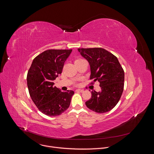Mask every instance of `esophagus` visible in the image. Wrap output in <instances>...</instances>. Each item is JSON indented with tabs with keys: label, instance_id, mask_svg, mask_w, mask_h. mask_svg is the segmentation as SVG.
Returning a JSON list of instances; mask_svg holds the SVG:
<instances>
[{
	"label": "esophagus",
	"instance_id": "obj_1",
	"mask_svg": "<svg viewBox=\"0 0 154 154\" xmlns=\"http://www.w3.org/2000/svg\"><path fill=\"white\" fill-rule=\"evenodd\" d=\"M76 91H79V92H80V93H83V92L84 91V90H82V89H77V90H76Z\"/></svg>",
	"mask_w": 154,
	"mask_h": 154
}]
</instances>
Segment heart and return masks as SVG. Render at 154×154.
Wrapping results in <instances>:
<instances>
[{"mask_svg":"<svg viewBox=\"0 0 154 154\" xmlns=\"http://www.w3.org/2000/svg\"><path fill=\"white\" fill-rule=\"evenodd\" d=\"M83 60H83V59H82V58H78V59H77V60H75V63H77V62H79V61H83Z\"/></svg>","mask_w":154,"mask_h":154,"instance_id":"obj_1","label":"heart"}]
</instances>
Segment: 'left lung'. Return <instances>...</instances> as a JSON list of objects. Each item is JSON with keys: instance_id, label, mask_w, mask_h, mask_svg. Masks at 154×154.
Wrapping results in <instances>:
<instances>
[{"instance_id": "obj_1", "label": "left lung", "mask_w": 154, "mask_h": 154, "mask_svg": "<svg viewBox=\"0 0 154 154\" xmlns=\"http://www.w3.org/2000/svg\"><path fill=\"white\" fill-rule=\"evenodd\" d=\"M90 66V79L100 83L101 90L91 91V98L85 102L91 110L103 113L110 111L118 103L124 90V71L117 57L100 48L78 49Z\"/></svg>"}]
</instances>
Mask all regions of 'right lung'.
Returning a JSON list of instances; mask_svg holds the SVG:
<instances>
[{"label": "right lung", "instance_id": "1", "mask_svg": "<svg viewBox=\"0 0 154 154\" xmlns=\"http://www.w3.org/2000/svg\"><path fill=\"white\" fill-rule=\"evenodd\" d=\"M72 49H49L36 57L27 76L30 96L39 110L49 116H57L69 108L73 91L62 92L53 81L61 74L64 63Z\"/></svg>", "mask_w": 154, "mask_h": 154}]
</instances>
